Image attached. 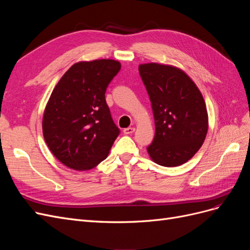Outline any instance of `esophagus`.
I'll use <instances>...</instances> for the list:
<instances>
[{
  "instance_id": "1",
  "label": "esophagus",
  "mask_w": 250,
  "mask_h": 250,
  "mask_svg": "<svg viewBox=\"0 0 250 250\" xmlns=\"http://www.w3.org/2000/svg\"><path fill=\"white\" fill-rule=\"evenodd\" d=\"M134 130H135L134 127H128V128H125L123 132H124V134H131L134 132Z\"/></svg>"
}]
</instances>
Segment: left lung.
Returning <instances> with one entry per match:
<instances>
[{
  "label": "left lung",
  "mask_w": 250,
  "mask_h": 250,
  "mask_svg": "<svg viewBox=\"0 0 250 250\" xmlns=\"http://www.w3.org/2000/svg\"><path fill=\"white\" fill-rule=\"evenodd\" d=\"M152 106L155 135L147 148L164 167L187 163L206 140L208 117L199 88L176 66L156 62L139 65Z\"/></svg>",
  "instance_id": "left-lung-1"
}]
</instances>
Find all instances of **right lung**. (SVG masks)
<instances>
[{
    "instance_id": "add662e5",
    "label": "right lung",
    "mask_w": 250,
    "mask_h": 250,
    "mask_svg": "<svg viewBox=\"0 0 250 250\" xmlns=\"http://www.w3.org/2000/svg\"><path fill=\"white\" fill-rule=\"evenodd\" d=\"M121 63L96 59L73 64L53 89L42 118L49 149L67 168L85 171L107 157L120 129L105 100Z\"/></svg>"
}]
</instances>
